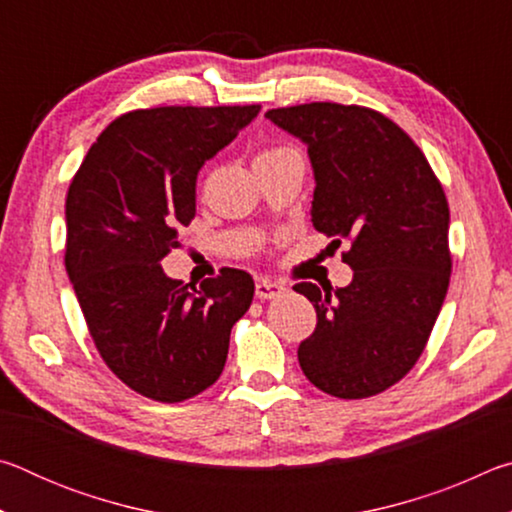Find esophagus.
<instances>
[{"instance_id": "34e87169", "label": "esophagus", "mask_w": 512, "mask_h": 512, "mask_svg": "<svg viewBox=\"0 0 512 512\" xmlns=\"http://www.w3.org/2000/svg\"><path fill=\"white\" fill-rule=\"evenodd\" d=\"M284 291H287V289H284L280 282L268 280V277H262V280H257V284H255V293H257V298H262V300L280 298Z\"/></svg>"}]
</instances>
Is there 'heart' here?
Returning a JSON list of instances; mask_svg holds the SVG:
<instances>
[{"label":"heart","mask_w":512,"mask_h":512,"mask_svg":"<svg viewBox=\"0 0 512 512\" xmlns=\"http://www.w3.org/2000/svg\"><path fill=\"white\" fill-rule=\"evenodd\" d=\"M291 153H296V149H293V146H289V144H273V146H266L264 151H259L255 162H257V160L280 158V155H291Z\"/></svg>","instance_id":"b5f03b06"}]
</instances>
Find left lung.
I'll use <instances>...</instances> for the list:
<instances>
[{"label":"left lung","instance_id":"left-lung-1","mask_svg":"<svg viewBox=\"0 0 512 512\" xmlns=\"http://www.w3.org/2000/svg\"><path fill=\"white\" fill-rule=\"evenodd\" d=\"M314 167L311 221L348 241V287L296 284L316 307L298 361L320 391L361 400L397 384L429 341L452 273L443 185L409 135L377 110L316 101L268 110Z\"/></svg>","mask_w":512,"mask_h":512}]
</instances>
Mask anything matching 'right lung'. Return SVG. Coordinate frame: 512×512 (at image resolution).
<instances>
[{
    "label": "right lung",
    "instance_id": "obj_1",
    "mask_svg": "<svg viewBox=\"0 0 512 512\" xmlns=\"http://www.w3.org/2000/svg\"><path fill=\"white\" fill-rule=\"evenodd\" d=\"M262 106H164L117 117L65 201V268L101 359L128 388L176 404L210 388L253 302L246 271L189 287L160 262L196 214V176Z\"/></svg>",
    "mask_w": 512,
    "mask_h": 512
}]
</instances>
